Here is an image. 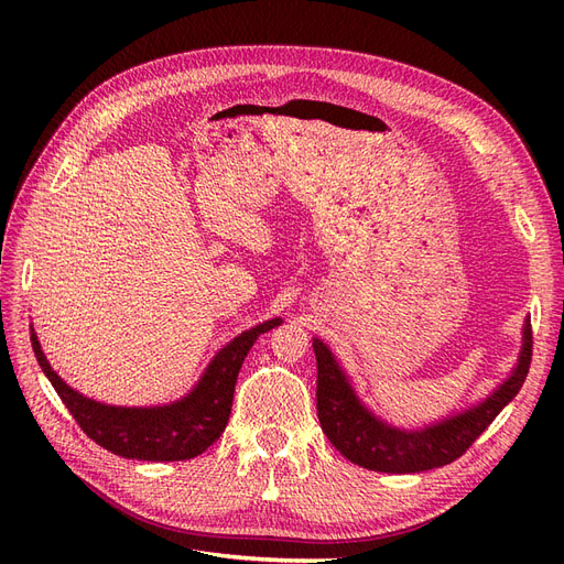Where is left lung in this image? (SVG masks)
I'll use <instances>...</instances> for the list:
<instances>
[{
    "label": "left lung",
    "mask_w": 564,
    "mask_h": 564,
    "mask_svg": "<svg viewBox=\"0 0 564 564\" xmlns=\"http://www.w3.org/2000/svg\"><path fill=\"white\" fill-rule=\"evenodd\" d=\"M313 349L317 359V419L334 448L368 470L421 473L462 457L514 400L528 377L532 332L530 317H525L517 366L485 400L416 430L395 427L370 411L327 343L313 338Z\"/></svg>",
    "instance_id": "8db88e82"
}]
</instances>
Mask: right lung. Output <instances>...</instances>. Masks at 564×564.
Returning a JSON list of instances; mask_svg holds the SVG:
<instances>
[{"instance_id":"1","label":"right lung","mask_w":564,"mask_h":564,"mask_svg":"<svg viewBox=\"0 0 564 564\" xmlns=\"http://www.w3.org/2000/svg\"><path fill=\"white\" fill-rule=\"evenodd\" d=\"M274 317L237 334L207 364L187 395L155 406H118L86 398L58 377L41 349L32 324V347L45 377L84 434L105 451L143 462H183L205 453L228 425L235 381L260 334L279 327Z\"/></svg>"}]
</instances>
